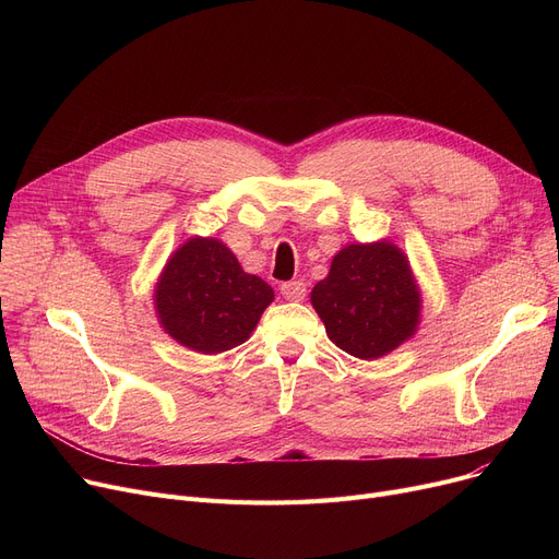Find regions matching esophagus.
<instances>
[{
	"mask_svg": "<svg viewBox=\"0 0 559 559\" xmlns=\"http://www.w3.org/2000/svg\"><path fill=\"white\" fill-rule=\"evenodd\" d=\"M281 295L287 301H304V297H306V283H301V281H287V283L281 285Z\"/></svg>",
	"mask_w": 559,
	"mask_h": 559,
	"instance_id": "1",
	"label": "esophagus"
}]
</instances>
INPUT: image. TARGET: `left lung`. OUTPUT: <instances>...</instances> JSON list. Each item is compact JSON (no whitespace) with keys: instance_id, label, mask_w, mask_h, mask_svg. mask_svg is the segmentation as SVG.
<instances>
[{"instance_id":"1","label":"left lung","mask_w":559,"mask_h":559,"mask_svg":"<svg viewBox=\"0 0 559 559\" xmlns=\"http://www.w3.org/2000/svg\"><path fill=\"white\" fill-rule=\"evenodd\" d=\"M310 301L335 346L373 360L390 354L419 324V292L405 255L390 242L348 245Z\"/></svg>"}]
</instances>
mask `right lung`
Instances as JSON below:
<instances>
[{
	"label": "right lung",
	"instance_id": "add662e5",
	"mask_svg": "<svg viewBox=\"0 0 559 559\" xmlns=\"http://www.w3.org/2000/svg\"><path fill=\"white\" fill-rule=\"evenodd\" d=\"M274 289L247 274L233 251L213 238H192L165 264L156 285L163 329L199 354H222L247 342Z\"/></svg>",
	"mask_w": 559,
	"mask_h": 559
}]
</instances>
